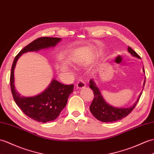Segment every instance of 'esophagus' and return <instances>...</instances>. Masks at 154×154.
<instances>
[{"label": "esophagus", "instance_id": "obj_1", "mask_svg": "<svg viewBox=\"0 0 154 154\" xmlns=\"http://www.w3.org/2000/svg\"><path fill=\"white\" fill-rule=\"evenodd\" d=\"M77 88H84L85 87V83L84 82V81H83L82 79H79L77 81V83L76 84Z\"/></svg>", "mask_w": 154, "mask_h": 154}]
</instances>
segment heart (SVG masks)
<instances>
[{
  "mask_svg": "<svg viewBox=\"0 0 154 154\" xmlns=\"http://www.w3.org/2000/svg\"><path fill=\"white\" fill-rule=\"evenodd\" d=\"M79 64H82V63H81V62H79Z\"/></svg>",
  "mask_w": 154,
  "mask_h": 154,
  "instance_id": "1",
  "label": "heart"
}]
</instances>
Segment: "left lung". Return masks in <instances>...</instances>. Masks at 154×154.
Wrapping results in <instances>:
<instances>
[{"instance_id": "8db88e82", "label": "left lung", "mask_w": 154, "mask_h": 154, "mask_svg": "<svg viewBox=\"0 0 154 154\" xmlns=\"http://www.w3.org/2000/svg\"><path fill=\"white\" fill-rule=\"evenodd\" d=\"M128 52H129L132 56L140 59L137 53L134 51L133 49L128 46ZM143 71L144 73V69L143 68ZM146 79V78H145ZM145 80L144 82V87L145 85ZM90 88L94 91V99L92 102L91 105L90 106V110L92 115L94 116L96 119L105 123H112L114 121L122 119L123 118L125 117L129 114L133 109L135 108L136 105L138 103L140 96L142 95V92L139 95L137 100L131 107L128 108H117L109 105L107 103L105 100L103 99V96L100 91L98 87L96 86V84L94 79L90 80Z\"/></svg>"}]
</instances>
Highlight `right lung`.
<instances>
[{"label": "right lung", "mask_w": 154, "mask_h": 154, "mask_svg": "<svg viewBox=\"0 0 154 154\" xmlns=\"http://www.w3.org/2000/svg\"><path fill=\"white\" fill-rule=\"evenodd\" d=\"M62 38L41 37L31 42L21 50L15 57L10 73V87L14 101L27 116L36 121L46 123L56 119L65 108L69 96L73 91V85H66L53 79L45 90L38 95L26 97L21 96L14 85V69L20 57L27 52H37L40 50L54 46Z\"/></svg>", "instance_id": "right-lung-1"}]
</instances>
